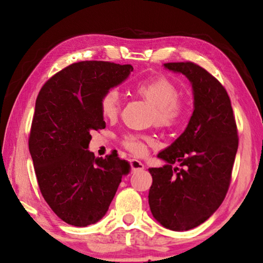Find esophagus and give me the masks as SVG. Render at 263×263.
Segmentation results:
<instances>
[{
    "instance_id": "obj_1",
    "label": "esophagus",
    "mask_w": 263,
    "mask_h": 263,
    "mask_svg": "<svg viewBox=\"0 0 263 263\" xmlns=\"http://www.w3.org/2000/svg\"><path fill=\"white\" fill-rule=\"evenodd\" d=\"M128 164H130L131 170H132L133 172H136V171H142V170L144 168V166H143V164L141 163V161H139V160H137V159H130V160H128Z\"/></svg>"
}]
</instances>
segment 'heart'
Returning a JSON list of instances; mask_svg holds the SVG:
<instances>
[{"label":"heart","instance_id":"heart-1","mask_svg":"<svg viewBox=\"0 0 263 263\" xmlns=\"http://www.w3.org/2000/svg\"><path fill=\"white\" fill-rule=\"evenodd\" d=\"M137 96L153 106V121L165 130L177 127L187 113V103L178 95V88L170 78L156 76L150 79L139 81L133 88ZM100 114L105 120L113 121L122 109V98L116 89L106 90L99 100ZM154 138L146 135L127 133L121 139V144L128 153L136 156L147 154L149 147L154 146Z\"/></svg>","mask_w":263,"mask_h":263}]
</instances>
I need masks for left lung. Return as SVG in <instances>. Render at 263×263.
Masks as SVG:
<instances>
[{
    "label": "left lung",
    "mask_w": 263,
    "mask_h": 263,
    "mask_svg": "<svg viewBox=\"0 0 263 263\" xmlns=\"http://www.w3.org/2000/svg\"><path fill=\"white\" fill-rule=\"evenodd\" d=\"M165 68L191 81L194 110L187 127L158 154L167 165L149 168L153 216L172 231H189L204 222L224 201L238 147L235 116L225 87L197 63L171 62ZM178 161L181 169L171 165Z\"/></svg>",
    "instance_id": "8db88e82"
}]
</instances>
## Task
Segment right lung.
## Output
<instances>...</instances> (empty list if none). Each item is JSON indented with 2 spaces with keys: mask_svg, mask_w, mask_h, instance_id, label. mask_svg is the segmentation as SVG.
I'll list each match as a JSON object with an SVG mask.
<instances>
[{
  "mask_svg": "<svg viewBox=\"0 0 263 263\" xmlns=\"http://www.w3.org/2000/svg\"><path fill=\"white\" fill-rule=\"evenodd\" d=\"M133 71L131 64L82 61L44 83L36 99L29 150L43 198L66 224L102 218L130 166L117 155L95 158L90 132L105 128L99 100Z\"/></svg>",
  "mask_w": 263,
  "mask_h": 263,
  "instance_id": "add662e5",
  "label": "right lung"
}]
</instances>
